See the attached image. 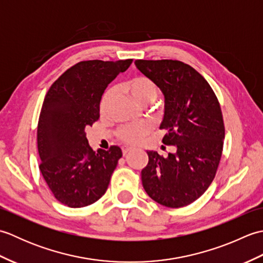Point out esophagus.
Masks as SVG:
<instances>
[{"instance_id": "34e87169", "label": "esophagus", "mask_w": 263, "mask_h": 263, "mask_svg": "<svg viewBox=\"0 0 263 263\" xmlns=\"http://www.w3.org/2000/svg\"><path fill=\"white\" fill-rule=\"evenodd\" d=\"M132 150V148H130V147H123L122 148V152H123V155H126V154H128Z\"/></svg>"}]
</instances>
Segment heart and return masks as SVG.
<instances>
[{"instance_id":"obj_1","label":"heart","mask_w":263,"mask_h":263,"mask_svg":"<svg viewBox=\"0 0 263 263\" xmlns=\"http://www.w3.org/2000/svg\"><path fill=\"white\" fill-rule=\"evenodd\" d=\"M123 88L126 92L130 93V96L140 105H148L158 96V88L156 83L144 76H136L128 79ZM113 90H109L104 93L99 104L100 113H105L107 109V106L113 97ZM150 127L146 124H137V125H124L121 126L117 130L116 135L122 142L126 144H136L140 142L144 137L148 136Z\"/></svg>"}]
</instances>
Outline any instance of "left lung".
I'll use <instances>...</instances> for the list:
<instances>
[{
    "mask_svg": "<svg viewBox=\"0 0 263 263\" xmlns=\"http://www.w3.org/2000/svg\"><path fill=\"white\" fill-rule=\"evenodd\" d=\"M135 64L163 91L160 128L167 130L163 142L177 149L167 157L147 152L143 189L159 204L185 206L199 199L216 176L225 138L219 102L208 81L181 61L136 60Z\"/></svg>",
    "mask_w": 263,
    "mask_h": 263,
    "instance_id": "1",
    "label": "left lung"
}]
</instances>
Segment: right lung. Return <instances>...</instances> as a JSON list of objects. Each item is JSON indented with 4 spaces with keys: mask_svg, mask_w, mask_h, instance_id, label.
<instances>
[{
    "mask_svg": "<svg viewBox=\"0 0 263 263\" xmlns=\"http://www.w3.org/2000/svg\"><path fill=\"white\" fill-rule=\"evenodd\" d=\"M131 63L81 61L54 81L44 99L37 126L39 170L55 199L70 208L102 198L122 157L117 146L95 153L86 130L99 119L106 87Z\"/></svg>",
    "mask_w": 263,
    "mask_h": 263,
    "instance_id": "obj_1",
    "label": "right lung"
}]
</instances>
